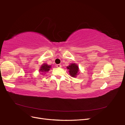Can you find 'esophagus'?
Instances as JSON below:
<instances>
[{
  "instance_id": "esophagus-1",
  "label": "esophagus",
  "mask_w": 125,
  "mask_h": 125,
  "mask_svg": "<svg viewBox=\"0 0 125 125\" xmlns=\"http://www.w3.org/2000/svg\"><path fill=\"white\" fill-rule=\"evenodd\" d=\"M56 67L57 68H60L62 67V65L60 64H57V65H56Z\"/></svg>"
}]
</instances>
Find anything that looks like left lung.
<instances>
[{
	"instance_id": "8db88e82",
	"label": "left lung",
	"mask_w": 125,
	"mask_h": 125,
	"mask_svg": "<svg viewBox=\"0 0 125 125\" xmlns=\"http://www.w3.org/2000/svg\"><path fill=\"white\" fill-rule=\"evenodd\" d=\"M67 68L69 70V74L72 77H76L79 73V67L76 63H71L69 66L67 67Z\"/></svg>"
}]
</instances>
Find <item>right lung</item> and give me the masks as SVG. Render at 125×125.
I'll use <instances>...</instances> for the list:
<instances>
[{"mask_svg": "<svg viewBox=\"0 0 125 125\" xmlns=\"http://www.w3.org/2000/svg\"><path fill=\"white\" fill-rule=\"evenodd\" d=\"M51 68V65H48L46 63H44L43 65L41 66V67L40 68V71L41 72V73H46V72H47L50 70Z\"/></svg>", "mask_w": 125, "mask_h": 125, "instance_id": "1", "label": "right lung"}]
</instances>
